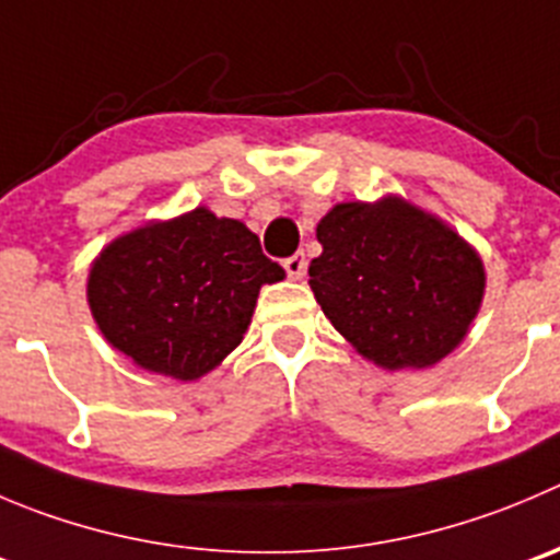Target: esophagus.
<instances>
[{
	"label": "esophagus",
	"mask_w": 560,
	"mask_h": 560,
	"mask_svg": "<svg viewBox=\"0 0 560 560\" xmlns=\"http://www.w3.org/2000/svg\"><path fill=\"white\" fill-rule=\"evenodd\" d=\"M283 266H285V271H289V277H294V280H302V277H305L307 264H305V255H302V253L285 258Z\"/></svg>",
	"instance_id": "1"
}]
</instances>
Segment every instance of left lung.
I'll list each match as a JSON object with an SVG mask.
<instances>
[{"instance_id":"left-lung-1","label":"left lung","mask_w":560,"mask_h":560,"mask_svg":"<svg viewBox=\"0 0 560 560\" xmlns=\"http://www.w3.org/2000/svg\"><path fill=\"white\" fill-rule=\"evenodd\" d=\"M311 289L324 316L387 371L429 369L465 340L483 300V264L440 217L382 197L338 203L316 228Z\"/></svg>"}]
</instances>
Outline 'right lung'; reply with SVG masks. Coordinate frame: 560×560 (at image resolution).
Listing matches in <instances>:
<instances>
[{
    "label": "right lung",
    "mask_w": 560,
    "mask_h": 560,
    "mask_svg": "<svg viewBox=\"0 0 560 560\" xmlns=\"http://www.w3.org/2000/svg\"><path fill=\"white\" fill-rule=\"evenodd\" d=\"M283 277L244 222L200 206L106 244L90 266L88 302L117 351L191 382L242 343L260 285Z\"/></svg>",
    "instance_id": "obj_1"
}]
</instances>
